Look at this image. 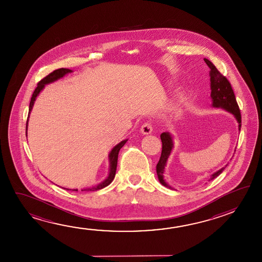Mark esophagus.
I'll use <instances>...</instances> for the list:
<instances>
[{
	"instance_id": "esophagus-1",
	"label": "esophagus",
	"mask_w": 262,
	"mask_h": 262,
	"mask_svg": "<svg viewBox=\"0 0 262 262\" xmlns=\"http://www.w3.org/2000/svg\"><path fill=\"white\" fill-rule=\"evenodd\" d=\"M141 132L143 134H150L152 132V124L150 121H146L142 124Z\"/></svg>"
}]
</instances>
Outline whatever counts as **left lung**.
I'll use <instances>...</instances> for the list:
<instances>
[{
    "label": "left lung",
    "mask_w": 262,
    "mask_h": 262,
    "mask_svg": "<svg viewBox=\"0 0 262 262\" xmlns=\"http://www.w3.org/2000/svg\"><path fill=\"white\" fill-rule=\"evenodd\" d=\"M204 60L210 69L211 98L213 99V106L222 107L227 112H231L232 114L236 117V120L238 122V128L241 130V110L236 102V97L234 94L230 82L228 81L227 77L219 72L211 61L206 58H204ZM161 141L163 143V149H162L160 160L156 165V172H157L160 183L168 188H172L170 185L165 183V181L163 179L164 167L166 165L168 157L172 149V137L169 133H163L161 134ZM224 169L225 168H222L217 172H214V174H212L209 181L213 180L215 177H217L221 172H223Z\"/></svg>",
    "instance_id": "1"
}]
</instances>
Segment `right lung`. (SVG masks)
Wrapping results in <instances>:
<instances>
[{
    "instance_id": "right-lung-1",
    "label": "right lung",
    "mask_w": 262,
    "mask_h": 262,
    "mask_svg": "<svg viewBox=\"0 0 262 262\" xmlns=\"http://www.w3.org/2000/svg\"><path fill=\"white\" fill-rule=\"evenodd\" d=\"M70 72H72V70H70V69H56V70H54L52 73L48 74L47 77H43V79H41V80L38 82L37 86L35 88V91H34V93H33V96H32V98H31L30 105H29V114H30V112L32 111V107H33V105H34V102H35L37 95L39 94V92H40L41 90H43L45 85L48 84V83L55 81V80H57L58 78L63 77L66 74L70 73ZM28 116H29V115H28ZM27 124H28V118H27V121H26V130H27ZM126 142H127V140H124V141L120 142V143H119L118 145L115 146V147L112 149V151H111V154H110V163H111V165H110V173H108L107 179L104 180L102 183H100L99 185L95 186V187L85 189V190H82V191H97V190H99V189L106 187V186H107V185L112 183L113 179H114V177H115V174H116L117 163H118V155H119V151H120V149L122 148V146L124 145L125 143H126ZM67 190H69V189H67ZM73 191H77V189H74Z\"/></svg>"
}]
</instances>
